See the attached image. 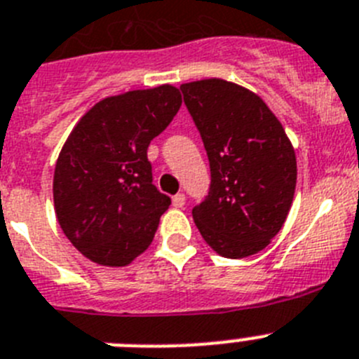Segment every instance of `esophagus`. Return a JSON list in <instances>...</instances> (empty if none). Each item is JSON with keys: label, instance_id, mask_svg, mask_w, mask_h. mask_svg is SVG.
Wrapping results in <instances>:
<instances>
[{"label": "esophagus", "instance_id": "34e87169", "mask_svg": "<svg viewBox=\"0 0 359 359\" xmlns=\"http://www.w3.org/2000/svg\"><path fill=\"white\" fill-rule=\"evenodd\" d=\"M172 205L176 208H183L185 207V194H176L172 198Z\"/></svg>", "mask_w": 359, "mask_h": 359}]
</instances>
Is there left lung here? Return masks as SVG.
Instances as JSON below:
<instances>
[{
  "instance_id": "obj_1",
  "label": "left lung",
  "mask_w": 359,
  "mask_h": 359,
  "mask_svg": "<svg viewBox=\"0 0 359 359\" xmlns=\"http://www.w3.org/2000/svg\"><path fill=\"white\" fill-rule=\"evenodd\" d=\"M210 161L207 199L192 208L199 233L219 255L264 250L290 214L297 156L286 131L259 95L223 79L182 84Z\"/></svg>"
}]
</instances>
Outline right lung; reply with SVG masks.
I'll use <instances>...</instances> for the list:
<instances>
[{
    "instance_id": "right-lung-1",
    "label": "right lung",
    "mask_w": 359,
    "mask_h": 359,
    "mask_svg": "<svg viewBox=\"0 0 359 359\" xmlns=\"http://www.w3.org/2000/svg\"><path fill=\"white\" fill-rule=\"evenodd\" d=\"M182 106L170 84L95 104L69 133L53 172L57 221L100 266H128L149 248L170 205L152 185L147 147Z\"/></svg>"
}]
</instances>
